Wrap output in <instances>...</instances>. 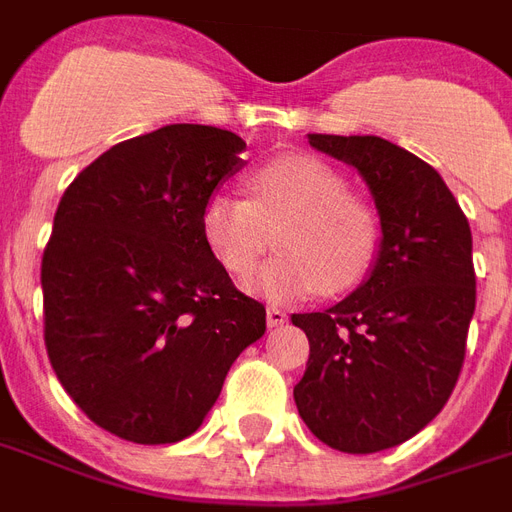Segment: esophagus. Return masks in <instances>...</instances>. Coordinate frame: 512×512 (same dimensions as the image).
I'll return each instance as SVG.
<instances>
[{
    "label": "esophagus",
    "mask_w": 512,
    "mask_h": 512,
    "mask_svg": "<svg viewBox=\"0 0 512 512\" xmlns=\"http://www.w3.org/2000/svg\"><path fill=\"white\" fill-rule=\"evenodd\" d=\"M288 321V315L280 307H267V324L270 326H283Z\"/></svg>",
    "instance_id": "34e87169"
}]
</instances>
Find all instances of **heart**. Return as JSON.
Wrapping results in <instances>:
<instances>
[{"label":"heart","instance_id":"heart-1","mask_svg":"<svg viewBox=\"0 0 512 512\" xmlns=\"http://www.w3.org/2000/svg\"><path fill=\"white\" fill-rule=\"evenodd\" d=\"M251 199L218 191L202 210L207 248L229 275H248L272 248L248 288L267 299L340 294L367 278L378 253V218L348 194V183L315 156H280L248 180Z\"/></svg>","mask_w":512,"mask_h":512}]
</instances>
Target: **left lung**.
Listing matches in <instances>:
<instances>
[{
  "mask_svg": "<svg viewBox=\"0 0 512 512\" xmlns=\"http://www.w3.org/2000/svg\"><path fill=\"white\" fill-rule=\"evenodd\" d=\"M359 172L380 215L370 275L324 313H294L310 340L294 402L334 451L405 443L445 407L475 313L467 215L440 172L383 137L307 134Z\"/></svg>",
  "mask_w": 512,
  "mask_h": 512,
  "instance_id": "obj_1",
  "label": "left lung"
}]
</instances>
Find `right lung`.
Listing matches in <instances>:
<instances>
[{
  "label": "right lung",
  "instance_id": "right-lung-1",
  "mask_svg": "<svg viewBox=\"0 0 512 512\" xmlns=\"http://www.w3.org/2000/svg\"><path fill=\"white\" fill-rule=\"evenodd\" d=\"M242 151L226 129L161 126L113 145L61 197L42 256L45 348L72 402L121 440L197 432L267 329L202 234Z\"/></svg>",
  "mask_w": 512,
  "mask_h": 512
}]
</instances>
